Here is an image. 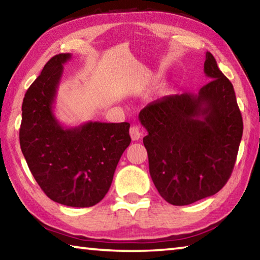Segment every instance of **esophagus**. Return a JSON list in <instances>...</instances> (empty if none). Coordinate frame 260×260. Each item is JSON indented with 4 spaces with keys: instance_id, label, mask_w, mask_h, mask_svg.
Here are the masks:
<instances>
[{
    "instance_id": "obj_1",
    "label": "esophagus",
    "mask_w": 260,
    "mask_h": 260,
    "mask_svg": "<svg viewBox=\"0 0 260 260\" xmlns=\"http://www.w3.org/2000/svg\"><path fill=\"white\" fill-rule=\"evenodd\" d=\"M129 134L133 141H138L141 139V136H142V133H141V131L138 126H132L129 129Z\"/></svg>"
}]
</instances>
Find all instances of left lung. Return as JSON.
<instances>
[{
  "label": "left lung",
  "instance_id": "obj_1",
  "mask_svg": "<svg viewBox=\"0 0 260 260\" xmlns=\"http://www.w3.org/2000/svg\"><path fill=\"white\" fill-rule=\"evenodd\" d=\"M204 73L211 81L197 94L164 96L139 114L148 132L143 144L150 177L173 205L195 203L225 186L243 133L234 88L209 51Z\"/></svg>",
  "mask_w": 260,
  "mask_h": 260
}]
</instances>
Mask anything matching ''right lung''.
<instances>
[{"instance_id": "1", "label": "right lung", "mask_w": 260, "mask_h": 260, "mask_svg": "<svg viewBox=\"0 0 260 260\" xmlns=\"http://www.w3.org/2000/svg\"><path fill=\"white\" fill-rule=\"evenodd\" d=\"M71 57L59 54L50 58L26 91L19 141L30 173L50 200L89 208L109 191L118 161L131 143L129 124H60L54 108L63 65Z\"/></svg>"}]
</instances>
